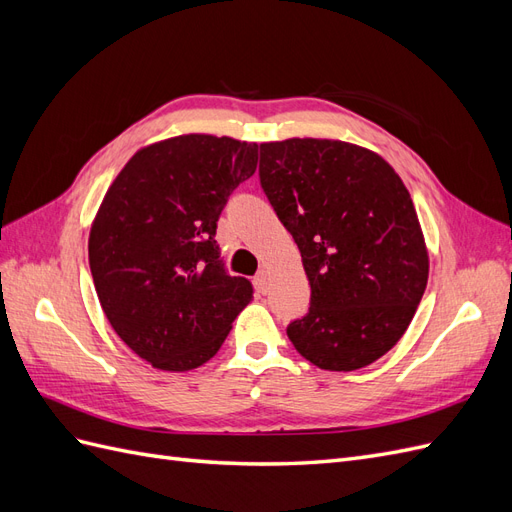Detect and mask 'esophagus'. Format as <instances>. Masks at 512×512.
Instances as JSON below:
<instances>
[{
  "label": "esophagus",
  "mask_w": 512,
  "mask_h": 512,
  "mask_svg": "<svg viewBox=\"0 0 512 512\" xmlns=\"http://www.w3.org/2000/svg\"><path fill=\"white\" fill-rule=\"evenodd\" d=\"M254 284H256V288L265 294L267 292V273L265 271H260L256 277H254Z\"/></svg>",
  "instance_id": "1"
}]
</instances>
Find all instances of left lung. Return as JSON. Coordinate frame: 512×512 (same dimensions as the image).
<instances>
[{
  "label": "left lung",
  "instance_id": "8db88e82",
  "mask_svg": "<svg viewBox=\"0 0 512 512\" xmlns=\"http://www.w3.org/2000/svg\"><path fill=\"white\" fill-rule=\"evenodd\" d=\"M258 175L312 286L307 314L286 329L292 346L329 371L378 361L406 333L429 275L404 181L376 153L320 138L262 143Z\"/></svg>",
  "mask_w": 512,
  "mask_h": 512
}]
</instances>
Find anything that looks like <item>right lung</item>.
Instances as JSON below:
<instances>
[{
	"label": "right lung",
	"instance_id": "obj_1",
	"mask_svg": "<svg viewBox=\"0 0 512 512\" xmlns=\"http://www.w3.org/2000/svg\"><path fill=\"white\" fill-rule=\"evenodd\" d=\"M256 162V143L185 134L136 151L108 188L89 235L91 277L115 333L153 367L207 363L252 301L215 230Z\"/></svg>",
	"mask_w": 512,
	"mask_h": 512
}]
</instances>
